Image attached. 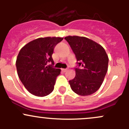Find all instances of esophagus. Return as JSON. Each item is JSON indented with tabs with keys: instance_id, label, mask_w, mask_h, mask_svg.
Listing matches in <instances>:
<instances>
[{
	"instance_id": "34e87169",
	"label": "esophagus",
	"mask_w": 129,
	"mask_h": 129,
	"mask_svg": "<svg viewBox=\"0 0 129 129\" xmlns=\"http://www.w3.org/2000/svg\"><path fill=\"white\" fill-rule=\"evenodd\" d=\"M62 71H63V72H66V71H67V69H62Z\"/></svg>"
}]
</instances>
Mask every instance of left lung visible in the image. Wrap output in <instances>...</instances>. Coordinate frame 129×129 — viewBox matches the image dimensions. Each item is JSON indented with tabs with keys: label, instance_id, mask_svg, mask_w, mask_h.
I'll return each instance as SVG.
<instances>
[{
	"label": "left lung",
	"instance_id": "left-lung-1",
	"mask_svg": "<svg viewBox=\"0 0 129 129\" xmlns=\"http://www.w3.org/2000/svg\"><path fill=\"white\" fill-rule=\"evenodd\" d=\"M68 42L75 54L79 66L75 77L70 80L71 89L81 96L90 95L101 87L108 70L109 57L103 47L85 37L67 36Z\"/></svg>",
	"mask_w": 129,
	"mask_h": 129
}]
</instances>
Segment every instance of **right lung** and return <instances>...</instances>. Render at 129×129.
Returning <instances> with one entry per match:
<instances>
[{"instance_id": "add662e5", "label": "right lung", "mask_w": 129, "mask_h": 129, "mask_svg": "<svg viewBox=\"0 0 129 129\" xmlns=\"http://www.w3.org/2000/svg\"><path fill=\"white\" fill-rule=\"evenodd\" d=\"M63 37H40L25 45L19 52L16 67L20 80L32 95L45 97L54 89L57 77L61 70L48 65L54 64V49Z\"/></svg>"}]
</instances>
